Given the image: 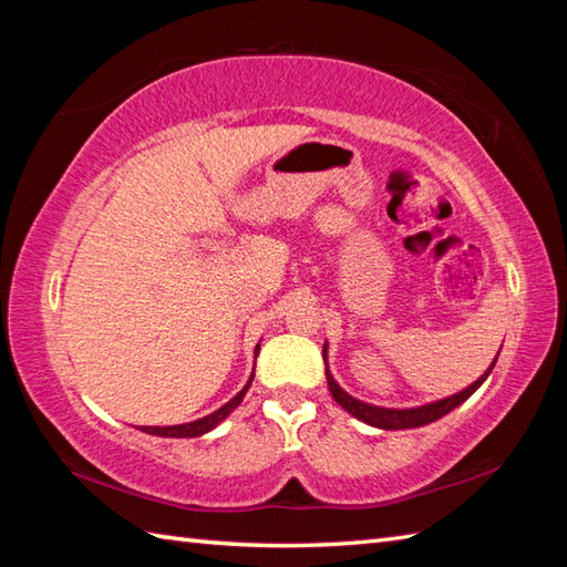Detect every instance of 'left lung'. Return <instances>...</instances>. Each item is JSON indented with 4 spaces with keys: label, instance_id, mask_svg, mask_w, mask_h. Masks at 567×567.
Here are the masks:
<instances>
[{
    "label": "left lung",
    "instance_id": "1",
    "mask_svg": "<svg viewBox=\"0 0 567 567\" xmlns=\"http://www.w3.org/2000/svg\"><path fill=\"white\" fill-rule=\"evenodd\" d=\"M323 363H327V343H323ZM495 363H497V358L492 360V365L485 370V375H480L473 384H467L463 392L451 394V396H445V400L431 402V404H424V406H414V409H388V406H375V404L355 400V396H351L346 390H341V384L333 380V375L329 372V365H327V382H329V392H331L333 400L339 402L348 414H353L355 419L365 421V424L384 429V431L416 429V426L431 424V421H436L449 412H453L457 404H463L467 396L473 394L480 388V384L487 380V375L492 372V368H495Z\"/></svg>",
    "mask_w": 567,
    "mask_h": 567
}]
</instances>
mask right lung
I'll use <instances>...</instances> for the list:
<instances>
[{"label": "right lung", "instance_id": "obj_1", "mask_svg": "<svg viewBox=\"0 0 567 567\" xmlns=\"http://www.w3.org/2000/svg\"><path fill=\"white\" fill-rule=\"evenodd\" d=\"M258 351H260V343L256 346V355H258ZM250 382H252V375L248 378L246 388L240 390V392L234 396V400H228L221 409H216V412H212L209 416H202V419H197V421H189V424H177V426H141V431L151 433V436H163V439H195V436H204V433H207V431L219 426L221 421H224L228 414H231L240 402H244V396H246V392H248V388H250Z\"/></svg>", "mask_w": 567, "mask_h": 567}]
</instances>
